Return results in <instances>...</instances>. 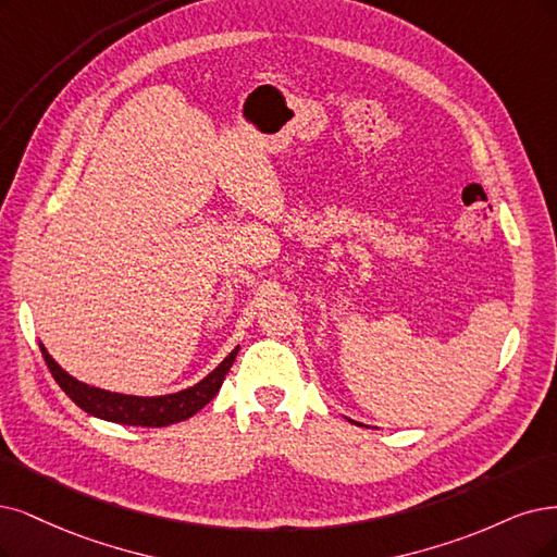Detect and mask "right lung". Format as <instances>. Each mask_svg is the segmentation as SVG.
Wrapping results in <instances>:
<instances>
[{
  "label": "right lung",
  "instance_id": "right-lung-1",
  "mask_svg": "<svg viewBox=\"0 0 557 557\" xmlns=\"http://www.w3.org/2000/svg\"><path fill=\"white\" fill-rule=\"evenodd\" d=\"M38 346H40V354L46 358L52 379L82 410H85V413L108 422L133 424V426H168V424H176L193 418L197 410H201L220 393L222 381L238 356V346H236L209 376L201 379L193 387L181 389V393L162 395V397H133V395L110 393V389H100L73 379L54 362V358L48 354V348L44 344Z\"/></svg>",
  "mask_w": 557,
  "mask_h": 557
}]
</instances>
